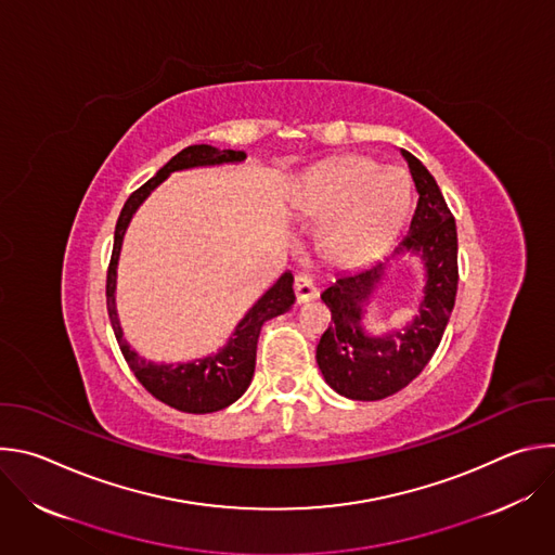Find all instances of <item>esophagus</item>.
I'll return each instance as SVG.
<instances>
[{
    "label": "esophagus",
    "instance_id": "1",
    "mask_svg": "<svg viewBox=\"0 0 555 555\" xmlns=\"http://www.w3.org/2000/svg\"><path fill=\"white\" fill-rule=\"evenodd\" d=\"M294 294H296L298 302H309V300L315 298V294H319V292H315V283H313L311 276L298 274L294 279Z\"/></svg>",
    "mask_w": 555,
    "mask_h": 555
}]
</instances>
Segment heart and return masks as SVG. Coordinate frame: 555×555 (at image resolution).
Masks as SVG:
<instances>
[{
	"label": "heart",
	"instance_id": "obj_1",
	"mask_svg": "<svg viewBox=\"0 0 555 555\" xmlns=\"http://www.w3.org/2000/svg\"><path fill=\"white\" fill-rule=\"evenodd\" d=\"M409 182L398 169H377L362 155H345L315 169L298 189L294 208L327 219L323 244L332 259H358L375 250L409 206Z\"/></svg>",
	"mask_w": 555,
	"mask_h": 555
}]
</instances>
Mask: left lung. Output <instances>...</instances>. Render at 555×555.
<instances>
[{"instance_id": "left-lung-1", "label": "left lung", "mask_w": 555, "mask_h": 555, "mask_svg": "<svg viewBox=\"0 0 555 555\" xmlns=\"http://www.w3.org/2000/svg\"><path fill=\"white\" fill-rule=\"evenodd\" d=\"M420 202L409 232L395 255L415 253L426 266L424 300L420 315L404 332L371 338L362 330V307L382 279L384 263L340 274L321 298L332 311V325L323 334L315 362L327 384L349 400L375 402L409 386L437 351L456 298V223L428 169L409 151H402Z\"/></svg>"}]
</instances>
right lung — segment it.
I'll return each mask as SVG.
<instances>
[{
    "label": "right lung",
    "mask_w": 555,
    "mask_h": 555,
    "mask_svg": "<svg viewBox=\"0 0 555 555\" xmlns=\"http://www.w3.org/2000/svg\"><path fill=\"white\" fill-rule=\"evenodd\" d=\"M246 157L244 151H232V149H217L210 144H193L182 149L178 155H173L171 160L157 171L149 182H144L138 191L129 195L125 202L120 217L116 221V232H114V250L107 268V313L109 321L118 340V347L138 377V382L153 395L155 400H160L169 404L171 409H178L182 413H215L232 402H236L246 392V388L253 382L255 373V360H257V340L261 334V327L266 321L274 319V315L285 313L294 305V276L285 272L257 302L255 307L246 313V319L236 325L234 338L210 358H204L199 362H189V364H153L140 358L133 349L122 338V330L116 315V305H114V289H116V266H118V255L122 246V236L125 230L131 221V215L135 208L146 199V195L167 180L169 173L191 169V167H206V165H221V163H242Z\"/></svg>",
    "instance_id": "obj_1"
}]
</instances>
